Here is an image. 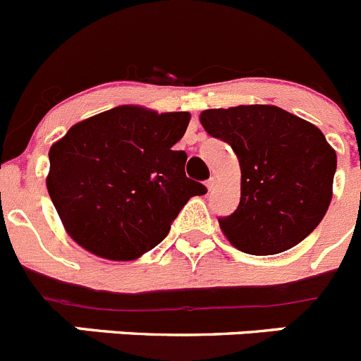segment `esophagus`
<instances>
[{
  "label": "esophagus",
  "mask_w": 361,
  "mask_h": 361,
  "mask_svg": "<svg viewBox=\"0 0 361 361\" xmlns=\"http://www.w3.org/2000/svg\"><path fill=\"white\" fill-rule=\"evenodd\" d=\"M215 183H217V181H215V178L212 176L210 180L207 181V187H208V190H214V187H215Z\"/></svg>",
  "instance_id": "obj_1"
}]
</instances>
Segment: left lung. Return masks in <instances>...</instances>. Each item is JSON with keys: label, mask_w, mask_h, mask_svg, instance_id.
Returning a JSON list of instances; mask_svg holds the SVG:
<instances>
[{"label": "left lung", "mask_w": 361, "mask_h": 361, "mask_svg": "<svg viewBox=\"0 0 361 361\" xmlns=\"http://www.w3.org/2000/svg\"><path fill=\"white\" fill-rule=\"evenodd\" d=\"M204 130L240 164V203L219 217L222 233L247 255H278L305 240L328 212L336 153L317 126L272 106L204 110Z\"/></svg>", "instance_id": "obj_1"}]
</instances>
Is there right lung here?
Here are the masks:
<instances>
[{
	"mask_svg": "<svg viewBox=\"0 0 361 361\" xmlns=\"http://www.w3.org/2000/svg\"><path fill=\"white\" fill-rule=\"evenodd\" d=\"M188 112L123 104L74 124L49 149V197L67 233L92 255L126 262L160 244L192 196L185 174Z\"/></svg>",
	"mask_w": 361,
	"mask_h": 361,
	"instance_id": "1",
	"label": "right lung"
}]
</instances>
